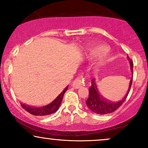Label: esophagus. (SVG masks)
<instances>
[{
  "instance_id": "1",
  "label": "esophagus",
  "mask_w": 148,
  "mask_h": 148,
  "mask_svg": "<svg viewBox=\"0 0 148 148\" xmlns=\"http://www.w3.org/2000/svg\"><path fill=\"white\" fill-rule=\"evenodd\" d=\"M84 84V79L83 78L78 77L74 80V81L72 84V87L75 89H79L82 86V85Z\"/></svg>"
}]
</instances>
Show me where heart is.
Returning <instances> with one entry per match:
<instances>
[{
	"mask_svg": "<svg viewBox=\"0 0 148 148\" xmlns=\"http://www.w3.org/2000/svg\"><path fill=\"white\" fill-rule=\"evenodd\" d=\"M106 49L107 48L106 47H99V48L91 49L86 53V58L90 60H95V59L101 56L103 53H104Z\"/></svg>",
	"mask_w": 148,
	"mask_h": 148,
	"instance_id": "heart-1",
	"label": "heart"
}]
</instances>
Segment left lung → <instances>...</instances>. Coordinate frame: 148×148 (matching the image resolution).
I'll return each mask as SVG.
<instances>
[{
  "instance_id": "1",
  "label": "left lung",
  "mask_w": 148,
  "mask_h": 148,
  "mask_svg": "<svg viewBox=\"0 0 148 148\" xmlns=\"http://www.w3.org/2000/svg\"><path fill=\"white\" fill-rule=\"evenodd\" d=\"M127 58H128L130 64L131 71L133 73V62L130 60L128 56H127ZM132 84V79L130 80L128 90H127L125 97L123 99L115 102V101H108L100 95L96 80L95 79H93L91 81L90 87L89 88V96L86 101L87 106L91 111L98 115H106L113 113L116 111L125 101L129 92H130Z\"/></svg>"
}]
</instances>
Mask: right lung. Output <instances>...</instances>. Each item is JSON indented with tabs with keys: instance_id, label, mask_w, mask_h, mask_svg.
Wrapping results in <instances>:
<instances>
[{
	"instance_id": "1",
	"label": "right lung",
	"mask_w": 148,
	"mask_h": 148,
	"mask_svg": "<svg viewBox=\"0 0 148 148\" xmlns=\"http://www.w3.org/2000/svg\"><path fill=\"white\" fill-rule=\"evenodd\" d=\"M68 86H67L64 89L62 90L60 94L58 95L51 103L45 105V106H40V107H31L27 105L21 103V106L22 108H23L26 111L33 115H38V116H44V115H47L54 113L58 110L59 107L61 102H62V98H63L64 94L66 91H67Z\"/></svg>"
}]
</instances>
